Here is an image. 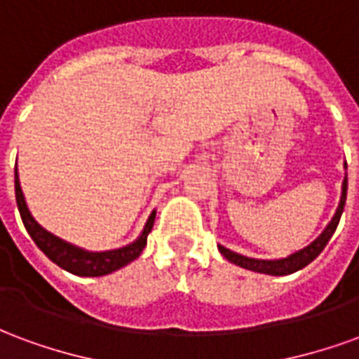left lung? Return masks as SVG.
<instances>
[{"instance_id": "1", "label": "left lung", "mask_w": 359, "mask_h": 359, "mask_svg": "<svg viewBox=\"0 0 359 359\" xmlns=\"http://www.w3.org/2000/svg\"><path fill=\"white\" fill-rule=\"evenodd\" d=\"M344 169H346V161H344ZM346 188L348 177L344 175L342 188H340V202L339 205H337V211H334V215L331 217V221L325 225L321 234L309 242L308 246L296 250V252L288 254L286 257H277V259H257V257L242 256L238 252H233V250L225 248V246H221V244H217L219 252H221L223 257H226L231 264L238 265V267H244V269L248 271H254V273L273 275V277H285V275H290V273H296V271L304 269L306 265L311 264V262L323 252V248L327 246V242L331 241V236L334 234V231H337L340 215H342V211H344V203H346Z\"/></svg>"}]
</instances>
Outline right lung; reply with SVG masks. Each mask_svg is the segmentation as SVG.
Here are the masks:
<instances>
[{"mask_svg":"<svg viewBox=\"0 0 359 359\" xmlns=\"http://www.w3.org/2000/svg\"><path fill=\"white\" fill-rule=\"evenodd\" d=\"M15 198H17V208H19L25 229L30 234V238L36 242V246L61 269L79 275V277H103V275H109L113 271L121 269V267L134 262L142 254V250L146 248L148 234L151 233V226L156 221V210H154L149 213L148 221H146V225H144L136 241L126 244V246H121V248L92 252V250H84L76 244H71V242L51 234L32 217L27 200H25V194H22V188H20L17 167H15Z\"/></svg>","mask_w":359,"mask_h":359,"instance_id":"add662e5","label":"right lung"}]
</instances>
